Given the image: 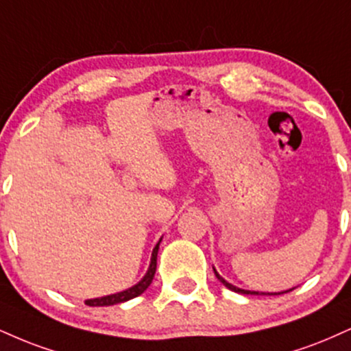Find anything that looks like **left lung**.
I'll list each match as a JSON object with an SVG mask.
<instances>
[{
    "mask_svg": "<svg viewBox=\"0 0 351 351\" xmlns=\"http://www.w3.org/2000/svg\"><path fill=\"white\" fill-rule=\"evenodd\" d=\"M214 273H216V276H217V280L222 282L223 286H226V288H229L230 291H235V293H240V294H268V296H276V294H285V293H289V291H293L294 288H291V289H288V291H280V293H260V291H248V289H242V288H237V286H234V285H230L229 281H226L223 280V278L221 276V274H219L217 271H216V268H214Z\"/></svg>",
    "mask_w": 351,
    "mask_h": 351,
    "instance_id": "obj_1",
    "label": "left lung"
}]
</instances>
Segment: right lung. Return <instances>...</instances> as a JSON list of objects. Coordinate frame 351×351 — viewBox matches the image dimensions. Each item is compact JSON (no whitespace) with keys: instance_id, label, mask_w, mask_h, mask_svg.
<instances>
[{"instance_id":"obj_1","label":"right lung","mask_w":351,"mask_h":351,"mask_svg":"<svg viewBox=\"0 0 351 351\" xmlns=\"http://www.w3.org/2000/svg\"><path fill=\"white\" fill-rule=\"evenodd\" d=\"M162 239H163V237H162ZM162 239L158 240V243L155 245L154 250H152V258H150L149 268H147V273L143 274V278H142L141 281L137 282V285L130 286V288L121 291V293L109 294V296L95 298V299H86V301H84V304H88V306H93V307H98V306H114V304H121V302L130 301V299L141 296L143 291L149 288L152 280H154V276H155V271H157V255H158V248H160V242H162Z\"/></svg>"}]
</instances>
